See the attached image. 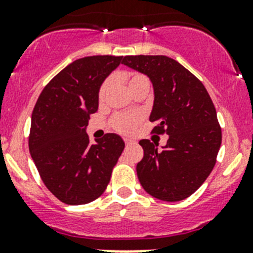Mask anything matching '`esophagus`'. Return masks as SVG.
Returning <instances> with one entry per match:
<instances>
[{
    "label": "esophagus",
    "mask_w": 253,
    "mask_h": 253,
    "mask_svg": "<svg viewBox=\"0 0 253 253\" xmlns=\"http://www.w3.org/2000/svg\"><path fill=\"white\" fill-rule=\"evenodd\" d=\"M125 143H126V146H128V145H131V143H133V141L128 140V138H125Z\"/></svg>",
    "instance_id": "1"
}]
</instances>
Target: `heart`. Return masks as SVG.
Segmentation results:
<instances>
[{"label":"heart","instance_id":"heart-1","mask_svg":"<svg viewBox=\"0 0 253 253\" xmlns=\"http://www.w3.org/2000/svg\"><path fill=\"white\" fill-rule=\"evenodd\" d=\"M127 86H128L129 91L133 92L138 91V89L147 88L150 89V81L146 76L140 75V73H131L126 77ZM113 79L108 77L101 86L100 91H98V101L101 103L105 102L107 98L108 91H110L111 86H112ZM141 122V115L138 113H117L111 119V126L113 129H116L120 133L128 134L134 131V128L137 127V125Z\"/></svg>","mask_w":253,"mask_h":253}]
</instances>
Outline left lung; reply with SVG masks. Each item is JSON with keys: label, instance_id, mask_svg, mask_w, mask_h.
<instances>
[{"label": "left lung", "instance_id": "left-lung-1", "mask_svg": "<svg viewBox=\"0 0 253 253\" xmlns=\"http://www.w3.org/2000/svg\"><path fill=\"white\" fill-rule=\"evenodd\" d=\"M122 63L150 77L155 101L153 132L169 134L166 146L141 140L138 180L147 193L167 202L190 197L216 164L222 132L216 108L202 82L167 56H126Z\"/></svg>", "mask_w": 253, "mask_h": 253}]
</instances>
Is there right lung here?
Masks as SVG:
<instances>
[{"mask_svg":"<svg viewBox=\"0 0 253 253\" xmlns=\"http://www.w3.org/2000/svg\"><path fill=\"white\" fill-rule=\"evenodd\" d=\"M122 56L80 58L57 73L35 105L31 157L46 187L67 205H84L105 192L125 142L106 133L89 143L86 127L98 108V91Z\"/></svg>","mask_w":253,"mask_h":253,"instance_id":"1","label":"right lung"}]
</instances>
